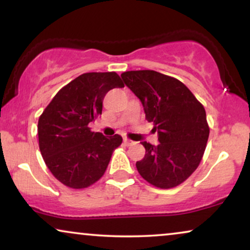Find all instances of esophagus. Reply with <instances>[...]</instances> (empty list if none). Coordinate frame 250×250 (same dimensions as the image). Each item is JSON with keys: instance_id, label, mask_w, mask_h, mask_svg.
I'll return each mask as SVG.
<instances>
[{"instance_id": "1", "label": "esophagus", "mask_w": 250, "mask_h": 250, "mask_svg": "<svg viewBox=\"0 0 250 250\" xmlns=\"http://www.w3.org/2000/svg\"><path fill=\"white\" fill-rule=\"evenodd\" d=\"M123 143H125V144L127 145V146H131L132 144H134V142H132L131 139H128V138H125V139H123Z\"/></svg>"}]
</instances>
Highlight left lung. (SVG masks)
I'll return each instance as SVG.
<instances>
[{
    "instance_id": "8db88e82",
    "label": "left lung",
    "mask_w": 250,
    "mask_h": 250,
    "mask_svg": "<svg viewBox=\"0 0 250 250\" xmlns=\"http://www.w3.org/2000/svg\"><path fill=\"white\" fill-rule=\"evenodd\" d=\"M125 85L144 106L146 120L158 131L159 144L143 142L145 156L136 162L143 178L159 188L185 182L204 156L209 125L204 105L179 80L155 71L121 74Z\"/></svg>"
}]
</instances>
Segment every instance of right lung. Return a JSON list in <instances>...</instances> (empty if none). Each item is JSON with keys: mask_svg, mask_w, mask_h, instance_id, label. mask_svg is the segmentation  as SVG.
<instances>
[{"mask_svg": "<svg viewBox=\"0 0 250 250\" xmlns=\"http://www.w3.org/2000/svg\"><path fill=\"white\" fill-rule=\"evenodd\" d=\"M122 86L115 72L84 73L62 86L40 115V151L46 167L64 185L85 188L105 174L122 137H105L91 131L89 123L102 115L105 95Z\"/></svg>", "mask_w": 250, "mask_h": 250, "instance_id": "obj_1", "label": "right lung"}]
</instances>
